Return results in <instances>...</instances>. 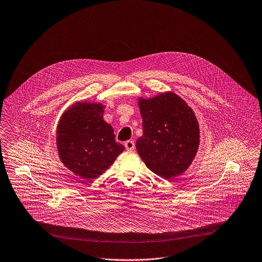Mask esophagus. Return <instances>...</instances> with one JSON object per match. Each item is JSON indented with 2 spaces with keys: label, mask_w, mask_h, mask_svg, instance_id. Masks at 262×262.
<instances>
[{
  "label": "esophagus",
  "mask_w": 262,
  "mask_h": 262,
  "mask_svg": "<svg viewBox=\"0 0 262 262\" xmlns=\"http://www.w3.org/2000/svg\"><path fill=\"white\" fill-rule=\"evenodd\" d=\"M124 146H125V149L127 151H134L135 150V142L134 141H127L124 143Z\"/></svg>",
  "instance_id": "obj_1"
}]
</instances>
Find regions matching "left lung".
Returning <instances> with one entry per match:
<instances>
[{
  "label": "left lung",
  "instance_id": "1",
  "mask_svg": "<svg viewBox=\"0 0 262 262\" xmlns=\"http://www.w3.org/2000/svg\"><path fill=\"white\" fill-rule=\"evenodd\" d=\"M143 136L136 147L146 166L172 179L184 173L196 156L201 132L192 108L172 91L138 98Z\"/></svg>",
  "mask_w": 262,
  "mask_h": 262
}]
</instances>
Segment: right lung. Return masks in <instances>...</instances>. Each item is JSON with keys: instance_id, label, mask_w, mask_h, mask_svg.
Returning a JSON list of instances; mask_svg holds the SVG:
<instances>
[{"instance_id": "add662e5", "label": "right lung", "mask_w": 262, "mask_h": 262, "mask_svg": "<svg viewBox=\"0 0 262 262\" xmlns=\"http://www.w3.org/2000/svg\"><path fill=\"white\" fill-rule=\"evenodd\" d=\"M105 105L77 101L60 115L55 144L61 163L85 180L94 179L124 150L115 142L112 126L103 119Z\"/></svg>"}]
</instances>
